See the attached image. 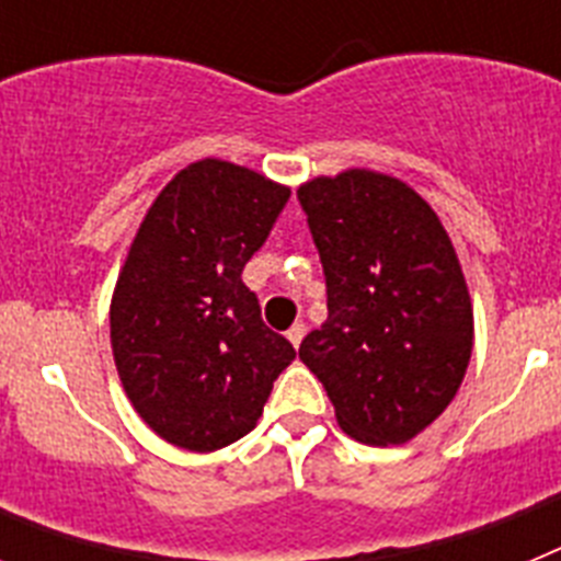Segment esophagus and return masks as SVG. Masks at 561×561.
I'll use <instances>...</instances> for the list:
<instances>
[{"instance_id": "1", "label": "esophagus", "mask_w": 561, "mask_h": 561, "mask_svg": "<svg viewBox=\"0 0 561 561\" xmlns=\"http://www.w3.org/2000/svg\"><path fill=\"white\" fill-rule=\"evenodd\" d=\"M304 334H306V325L304 323H295L289 331H286V336H289V342H291V345H295V348H297V345H300Z\"/></svg>"}]
</instances>
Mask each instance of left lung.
Here are the masks:
<instances>
[{
	"label": "left lung",
	"instance_id": "left-lung-1",
	"mask_svg": "<svg viewBox=\"0 0 561 561\" xmlns=\"http://www.w3.org/2000/svg\"><path fill=\"white\" fill-rule=\"evenodd\" d=\"M329 291V320L300 342L336 424L388 447L427 430L458 393L474 317L458 255L408 182L348 168L297 187Z\"/></svg>",
	"mask_w": 561,
	"mask_h": 561
}]
</instances>
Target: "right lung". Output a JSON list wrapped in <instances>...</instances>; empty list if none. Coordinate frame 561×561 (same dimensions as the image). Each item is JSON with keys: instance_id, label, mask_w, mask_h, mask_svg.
Wrapping results in <instances>:
<instances>
[{"instance_id": "add662e5", "label": "right lung", "mask_w": 561, "mask_h": 561, "mask_svg": "<svg viewBox=\"0 0 561 561\" xmlns=\"http://www.w3.org/2000/svg\"><path fill=\"white\" fill-rule=\"evenodd\" d=\"M289 193L207 157L162 187L128 247L108 309L114 365L134 410L173 447L213 453L244 438L295 359L241 280Z\"/></svg>"}]
</instances>
